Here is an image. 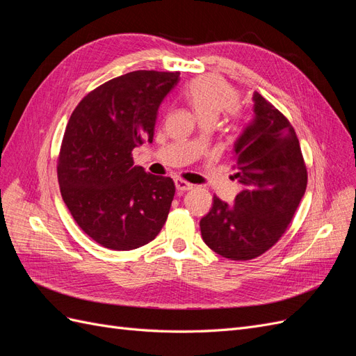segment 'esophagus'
Listing matches in <instances>:
<instances>
[{"label":"esophagus","mask_w":356,"mask_h":356,"mask_svg":"<svg viewBox=\"0 0 356 356\" xmlns=\"http://www.w3.org/2000/svg\"><path fill=\"white\" fill-rule=\"evenodd\" d=\"M175 187L179 193H184V191H188L193 188V184H190V182L184 181V179H175Z\"/></svg>","instance_id":"obj_1"}]
</instances>
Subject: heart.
Masks as SVG:
<instances>
[{
  "label": "heart",
  "instance_id": "b5f03b06",
  "mask_svg": "<svg viewBox=\"0 0 356 356\" xmlns=\"http://www.w3.org/2000/svg\"><path fill=\"white\" fill-rule=\"evenodd\" d=\"M182 96L199 120H215L222 111H227L233 118L239 114L238 106L234 105L238 102V92L232 84L213 75L191 80Z\"/></svg>",
  "mask_w": 356,
  "mask_h": 356
}]
</instances>
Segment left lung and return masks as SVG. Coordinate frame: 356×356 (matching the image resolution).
<instances>
[{"label": "left lung", "mask_w": 356, "mask_h": 356, "mask_svg": "<svg viewBox=\"0 0 356 356\" xmlns=\"http://www.w3.org/2000/svg\"><path fill=\"white\" fill-rule=\"evenodd\" d=\"M234 178L245 187L229 204L213 196L202 239L230 260H252L282 238L305 196L307 169L288 118L254 93V118L236 139Z\"/></svg>", "instance_id": "obj_1"}]
</instances>
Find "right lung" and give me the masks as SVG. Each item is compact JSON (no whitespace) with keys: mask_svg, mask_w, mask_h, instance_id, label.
Segmentation results:
<instances>
[{"mask_svg":"<svg viewBox=\"0 0 356 356\" xmlns=\"http://www.w3.org/2000/svg\"><path fill=\"white\" fill-rule=\"evenodd\" d=\"M179 72L139 70L101 84L75 106L58 157L60 195L79 227L113 251L152 242L166 222L175 184L134 165L153 143L157 111Z\"/></svg>","mask_w":356,"mask_h":356,"instance_id":"obj_1","label":"right lung"}]
</instances>
